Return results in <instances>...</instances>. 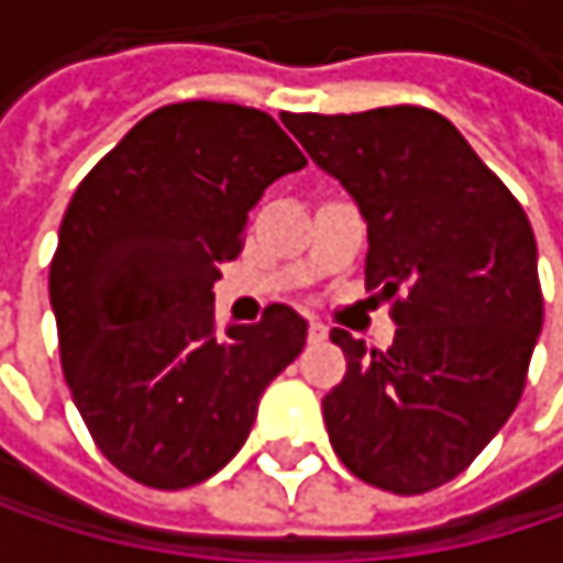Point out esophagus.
Wrapping results in <instances>:
<instances>
[{
  "instance_id": "1",
  "label": "esophagus",
  "mask_w": 563,
  "mask_h": 563,
  "mask_svg": "<svg viewBox=\"0 0 563 563\" xmlns=\"http://www.w3.org/2000/svg\"><path fill=\"white\" fill-rule=\"evenodd\" d=\"M325 339H329V329L319 319H309V342H325Z\"/></svg>"
}]
</instances>
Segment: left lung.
<instances>
[{
	"mask_svg": "<svg viewBox=\"0 0 563 563\" xmlns=\"http://www.w3.org/2000/svg\"><path fill=\"white\" fill-rule=\"evenodd\" d=\"M283 123L355 198L368 224L365 286L394 299L388 352L332 329L349 362L322 397L332 450L378 489L430 493L486 450L521 397L544 322L531 224L463 133L427 107Z\"/></svg>",
	"mask_w": 563,
	"mask_h": 563,
	"instance_id": "left-lung-1",
	"label": "left lung"
}]
</instances>
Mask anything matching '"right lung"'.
<instances>
[{
    "label": "right lung",
    "mask_w": 563,
    "mask_h": 563,
    "mask_svg": "<svg viewBox=\"0 0 563 563\" xmlns=\"http://www.w3.org/2000/svg\"><path fill=\"white\" fill-rule=\"evenodd\" d=\"M302 166L271 113L185 100L143 117L77 185L48 277L60 368L130 479L169 493L214 476L302 352L289 306L221 332L211 292L267 185Z\"/></svg>",
    "instance_id": "right-lung-1"
}]
</instances>
